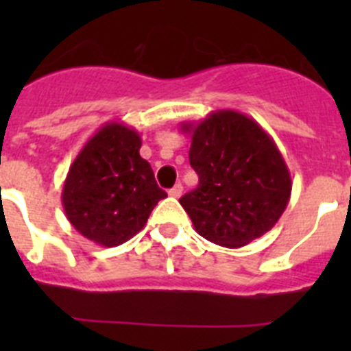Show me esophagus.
I'll return each instance as SVG.
<instances>
[{
  "label": "esophagus",
  "instance_id": "34e87169",
  "mask_svg": "<svg viewBox=\"0 0 351 351\" xmlns=\"http://www.w3.org/2000/svg\"><path fill=\"white\" fill-rule=\"evenodd\" d=\"M169 195H170V197H173V198H179L182 195V186L181 184H176V186H173V188H170Z\"/></svg>",
  "mask_w": 351,
  "mask_h": 351
}]
</instances>
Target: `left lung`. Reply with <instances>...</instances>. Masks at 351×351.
I'll return each instance as SVG.
<instances>
[{"label": "left lung", "mask_w": 351, "mask_h": 351, "mask_svg": "<svg viewBox=\"0 0 351 351\" xmlns=\"http://www.w3.org/2000/svg\"><path fill=\"white\" fill-rule=\"evenodd\" d=\"M181 130L191 135L198 186L179 202L197 234L235 250L271 230L291 193L290 170L271 135L246 114L226 108L182 123Z\"/></svg>", "instance_id": "8db88e82"}]
</instances>
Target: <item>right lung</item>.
<instances>
[{
    "instance_id": "add662e5",
    "label": "right lung",
    "mask_w": 351,
    "mask_h": 351,
    "mask_svg": "<svg viewBox=\"0 0 351 351\" xmlns=\"http://www.w3.org/2000/svg\"><path fill=\"white\" fill-rule=\"evenodd\" d=\"M137 130L108 121L86 142L64 179L63 209L79 234L114 247L144 228L167 193L141 156Z\"/></svg>"
}]
</instances>
